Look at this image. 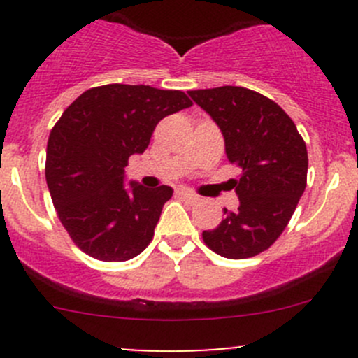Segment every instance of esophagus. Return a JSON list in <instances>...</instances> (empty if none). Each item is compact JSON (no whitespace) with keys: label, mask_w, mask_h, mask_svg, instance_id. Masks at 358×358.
<instances>
[{"label":"esophagus","mask_w":358,"mask_h":358,"mask_svg":"<svg viewBox=\"0 0 358 358\" xmlns=\"http://www.w3.org/2000/svg\"><path fill=\"white\" fill-rule=\"evenodd\" d=\"M176 196L182 197V199H185L189 202H199L201 201V197L196 196V194H192L190 190H178V192H176Z\"/></svg>","instance_id":"1"}]
</instances>
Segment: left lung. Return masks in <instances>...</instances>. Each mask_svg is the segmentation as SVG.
Returning a JSON list of instances; mask_svg holds the SVG:
<instances>
[{
  "label": "left lung",
  "instance_id": "1",
  "mask_svg": "<svg viewBox=\"0 0 358 358\" xmlns=\"http://www.w3.org/2000/svg\"><path fill=\"white\" fill-rule=\"evenodd\" d=\"M189 95L222 129L227 159L243 169L230 180L239 208L223 209L225 218L202 241L223 258H251L279 239L305 192V140L282 107L258 92L220 86Z\"/></svg>",
  "mask_w": 358,
  "mask_h": 358
}]
</instances>
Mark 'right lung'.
Returning <instances> with one entry per match:
<instances>
[{
	"label": "right lung",
	"instance_id": "obj_1",
	"mask_svg": "<svg viewBox=\"0 0 358 358\" xmlns=\"http://www.w3.org/2000/svg\"><path fill=\"white\" fill-rule=\"evenodd\" d=\"M192 106L180 90L103 85L86 90L50 131L45 175L59 220L83 252L126 262L150 244L173 189H124V168L162 117Z\"/></svg>",
	"mask_w": 358,
	"mask_h": 358
}]
</instances>
